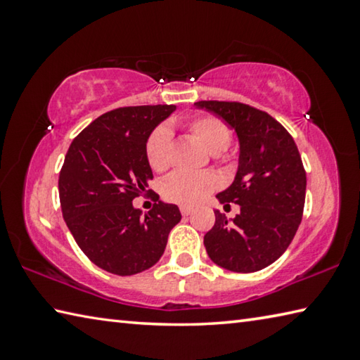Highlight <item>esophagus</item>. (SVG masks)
I'll return each mask as SVG.
<instances>
[{
	"label": "esophagus",
	"mask_w": 360,
	"mask_h": 360,
	"mask_svg": "<svg viewBox=\"0 0 360 360\" xmlns=\"http://www.w3.org/2000/svg\"><path fill=\"white\" fill-rule=\"evenodd\" d=\"M192 212V208H188V206H181V214L182 216H188Z\"/></svg>",
	"instance_id": "1"
}]
</instances>
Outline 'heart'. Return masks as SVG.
<instances>
[{"label": "heart", "mask_w": 360, "mask_h": 360, "mask_svg": "<svg viewBox=\"0 0 360 360\" xmlns=\"http://www.w3.org/2000/svg\"><path fill=\"white\" fill-rule=\"evenodd\" d=\"M192 135L212 155H219L229 148L230 131L224 122L216 117H200L188 125ZM172 131L162 125L150 133L146 141V158L154 172H165L169 165ZM217 187V179L211 173L174 172L162 182V195L168 202L195 206Z\"/></svg>", "instance_id": "b5f03b06"}]
</instances>
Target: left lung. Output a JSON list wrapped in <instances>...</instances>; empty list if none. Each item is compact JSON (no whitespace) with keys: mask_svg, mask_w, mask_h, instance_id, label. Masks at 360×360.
<instances>
[{"mask_svg":"<svg viewBox=\"0 0 360 360\" xmlns=\"http://www.w3.org/2000/svg\"><path fill=\"white\" fill-rule=\"evenodd\" d=\"M193 106L224 120L240 146L235 179L216 195L219 203L240 205V212L227 219L214 211V227L203 238L206 252L225 270L259 271L281 257L302 222L307 174L300 154L270 114L235 101Z\"/></svg>","mask_w":360,"mask_h":360,"instance_id":"obj_1","label":"left lung"}]
</instances>
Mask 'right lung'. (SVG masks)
Wrapping results in <instances>:
<instances>
[{
    "mask_svg": "<svg viewBox=\"0 0 360 360\" xmlns=\"http://www.w3.org/2000/svg\"><path fill=\"white\" fill-rule=\"evenodd\" d=\"M174 111L173 105L114 109L85 127L66 152L58 179L63 219L82 252L114 275L155 265L181 221L178 206L158 195L144 216L133 206L154 178L146 141Z\"/></svg>",
    "mask_w": 360,
    "mask_h": 360,
    "instance_id": "obj_1",
    "label": "right lung"
}]
</instances>
